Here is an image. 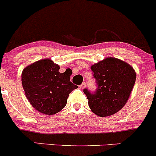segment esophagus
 I'll return each instance as SVG.
<instances>
[{
	"instance_id": "1",
	"label": "esophagus",
	"mask_w": 156,
	"mask_h": 156,
	"mask_svg": "<svg viewBox=\"0 0 156 156\" xmlns=\"http://www.w3.org/2000/svg\"><path fill=\"white\" fill-rule=\"evenodd\" d=\"M86 83H85V82H83V83H82L81 85H80V87L81 88V89H84V88L86 87Z\"/></svg>"
}]
</instances>
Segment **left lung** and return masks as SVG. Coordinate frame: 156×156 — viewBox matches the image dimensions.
<instances>
[{
    "label": "left lung",
    "instance_id": "obj_1",
    "mask_svg": "<svg viewBox=\"0 0 156 156\" xmlns=\"http://www.w3.org/2000/svg\"><path fill=\"white\" fill-rule=\"evenodd\" d=\"M97 89H83L91 111L99 116L113 115L125 106L136 80V73L126 62L109 57L91 67Z\"/></svg>",
    "mask_w": 156,
    "mask_h": 156
}]
</instances>
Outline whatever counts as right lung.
<instances>
[{
  "mask_svg": "<svg viewBox=\"0 0 156 156\" xmlns=\"http://www.w3.org/2000/svg\"><path fill=\"white\" fill-rule=\"evenodd\" d=\"M59 66L43 59L26 67L22 73L25 95L34 108L41 113L53 115L67 104L69 94L77 86L70 82V74L60 73Z\"/></svg>",
  "mask_w": 156,
  "mask_h": 156,
  "instance_id": "1",
  "label": "right lung"
}]
</instances>
